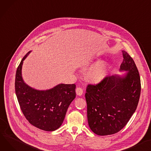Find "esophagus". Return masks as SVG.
Wrapping results in <instances>:
<instances>
[{
	"label": "esophagus",
	"mask_w": 151,
	"mask_h": 151,
	"mask_svg": "<svg viewBox=\"0 0 151 151\" xmlns=\"http://www.w3.org/2000/svg\"><path fill=\"white\" fill-rule=\"evenodd\" d=\"M76 93L77 95L81 96L83 93V90L81 87H77L76 89Z\"/></svg>",
	"instance_id": "esophagus-1"
}]
</instances>
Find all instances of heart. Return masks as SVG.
Masks as SVG:
<instances>
[{
	"label": "heart",
	"instance_id": "b5f03b06",
	"mask_svg": "<svg viewBox=\"0 0 151 151\" xmlns=\"http://www.w3.org/2000/svg\"><path fill=\"white\" fill-rule=\"evenodd\" d=\"M111 69L110 65L98 64L90 69L87 74L88 81L93 84L101 82Z\"/></svg>",
	"mask_w": 151,
	"mask_h": 151
}]
</instances>
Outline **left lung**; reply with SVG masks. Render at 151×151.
<instances>
[{
    "mask_svg": "<svg viewBox=\"0 0 151 151\" xmlns=\"http://www.w3.org/2000/svg\"><path fill=\"white\" fill-rule=\"evenodd\" d=\"M120 70L124 76H106L97 84H88L85 97L89 127L98 135L117 133L128 123L137 107L141 81L133 59L122 51Z\"/></svg>",
    "mask_w": 151,
    "mask_h": 151,
    "instance_id": "obj_1",
    "label": "left lung"
}]
</instances>
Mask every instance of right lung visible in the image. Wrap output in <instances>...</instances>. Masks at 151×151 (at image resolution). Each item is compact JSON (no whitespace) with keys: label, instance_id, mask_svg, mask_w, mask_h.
Here are the masks:
<instances>
[{"label":"right lung","instance_id":"obj_1","mask_svg":"<svg viewBox=\"0 0 151 151\" xmlns=\"http://www.w3.org/2000/svg\"><path fill=\"white\" fill-rule=\"evenodd\" d=\"M16 73L15 92L22 112L28 122L45 131H53L63 123L67 109L76 97V85L60 84L47 90H37L27 85L22 79L23 61Z\"/></svg>","mask_w":151,"mask_h":151}]
</instances>
